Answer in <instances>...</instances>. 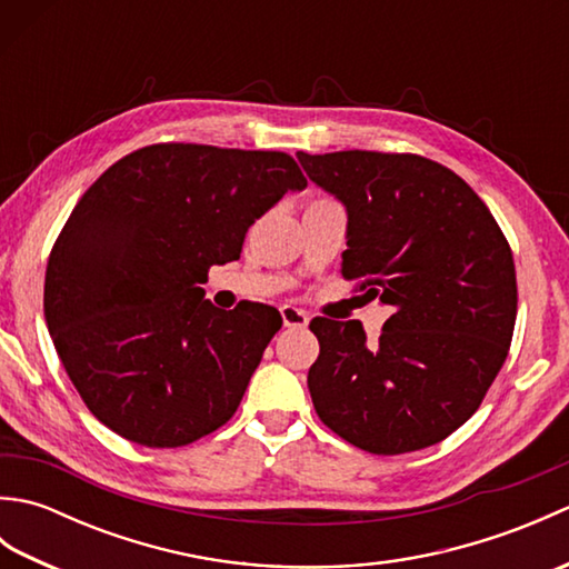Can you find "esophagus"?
Wrapping results in <instances>:
<instances>
[{
  "instance_id": "esophagus-1",
  "label": "esophagus",
  "mask_w": 569,
  "mask_h": 569,
  "mask_svg": "<svg viewBox=\"0 0 569 569\" xmlns=\"http://www.w3.org/2000/svg\"><path fill=\"white\" fill-rule=\"evenodd\" d=\"M281 318L286 328H308L310 316L306 310H300L296 306H283L281 308Z\"/></svg>"
}]
</instances>
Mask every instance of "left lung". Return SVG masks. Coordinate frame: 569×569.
<instances>
[{"label":"left lung","mask_w":569,"mask_h":569,"mask_svg":"<svg viewBox=\"0 0 569 569\" xmlns=\"http://www.w3.org/2000/svg\"><path fill=\"white\" fill-rule=\"evenodd\" d=\"M298 161L347 210L342 276L393 308L377 342L357 320L310 322L320 342L312 406L373 455L445 440L509 355L518 306L509 241L462 178L422 156L298 151Z\"/></svg>","instance_id":"obj_1"}]
</instances>
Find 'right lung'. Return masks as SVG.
Listing matches in <instances>:
<instances>
[{
	"mask_svg": "<svg viewBox=\"0 0 569 569\" xmlns=\"http://www.w3.org/2000/svg\"><path fill=\"white\" fill-rule=\"evenodd\" d=\"M306 186L281 151L153 143L88 188L48 259L43 312L102 426L143 447H180L234 416L283 320L259 303L214 308L200 283Z\"/></svg>",
	"mask_w": 569,
	"mask_h": 569,
	"instance_id": "add662e5",
	"label": "right lung"
}]
</instances>
